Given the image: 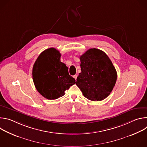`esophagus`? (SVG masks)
I'll use <instances>...</instances> for the list:
<instances>
[{"label":"esophagus","mask_w":147,"mask_h":147,"mask_svg":"<svg viewBox=\"0 0 147 147\" xmlns=\"http://www.w3.org/2000/svg\"><path fill=\"white\" fill-rule=\"evenodd\" d=\"M77 74H76V75H74V76H73V77L75 78V80H76V79H77Z\"/></svg>","instance_id":"obj_1"}]
</instances>
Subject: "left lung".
<instances>
[{
  "label": "left lung",
  "mask_w": 147,
  "mask_h": 147,
  "mask_svg": "<svg viewBox=\"0 0 147 147\" xmlns=\"http://www.w3.org/2000/svg\"><path fill=\"white\" fill-rule=\"evenodd\" d=\"M81 72L76 85L83 95L93 101H100L112 92L117 72L108 55L101 50L90 49L80 57Z\"/></svg>",
  "instance_id": "1"
}]
</instances>
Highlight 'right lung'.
<instances>
[{
  "instance_id": "obj_1",
  "label": "right lung",
  "mask_w": 147,
  "mask_h": 147,
  "mask_svg": "<svg viewBox=\"0 0 147 147\" xmlns=\"http://www.w3.org/2000/svg\"><path fill=\"white\" fill-rule=\"evenodd\" d=\"M61 54L53 48L42 52L33 66L32 79L37 91L48 99L63 96L65 91L76 84L68 67L60 61Z\"/></svg>"
}]
</instances>
